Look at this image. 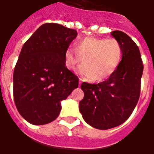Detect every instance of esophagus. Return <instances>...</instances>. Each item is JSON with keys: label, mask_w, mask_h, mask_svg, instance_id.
<instances>
[{"label": "esophagus", "mask_w": 154, "mask_h": 154, "mask_svg": "<svg viewBox=\"0 0 154 154\" xmlns=\"http://www.w3.org/2000/svg\"><path fill=\"white\" fill-rule=\"evenodd\" d=\"M82 82V78H79V86H81Z\"/></svg>", "instance_id": "34e87169"}]
</instances>
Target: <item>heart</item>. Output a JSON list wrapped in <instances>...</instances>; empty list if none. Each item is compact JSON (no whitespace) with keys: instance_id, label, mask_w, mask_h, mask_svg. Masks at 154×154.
Returning <instances> with one entry per match:
<instances>
[{"instance_id":"obj_1","label":"heart","mask_w":154,"mask_h":154,"mask_svg":"<svg viewBox=\"0 0 154 154\" xmlns=\"http://www.w3.org/2000/svg\"><path fill=\"white\" fill-rule=\"evenodd\" d=\"M65 65L74 70L77 65L85 62L77 72L88 79L102 81L110 77L119 67L123 57V48L116 38L87 37L82 38L75 48L65 52Z\"/></svg>"}]
</instances>
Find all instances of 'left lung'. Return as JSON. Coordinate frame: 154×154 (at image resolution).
Segmentation results:
<instances>
[{"label": "left lung", "instance_id": "left-lung-1", "mask_svg": "<svg viewBox=\"0 0 154 154\" xmlns=\"http://www.w3.org/2000/svg\"><path fill=\"white\" fill-rule=\"evenodd\" d=\"M110 35L122 46L119 67L106 81L81 85L84 98L79 102V110L84 120L98 129L120 125L130 116L139 100L143 71L139 48L130 37L119 30Z\"/></svg>", "mask_w": 154, "mask_h": 154}]
</instances>
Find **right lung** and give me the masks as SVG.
<instances>
[{
    "mask_svg": "<svg viewBox=\"0 0 154 154\" xmlns=\"http://www.w3.org/2000/svg\"><path fill=\"white\" fill-rule=\"evenodd\" d=\"M77 30L47 23L36 29L19 55L13 75L15 106L35 125L54 121L61 101L78 87V77L65 66V52L77 38Z\"/></svg>",
    "mask_w": 154,
    "mask_h": 154,
    "instance_id": "obj_1",
    "label": "right lung"
}]
</instances>
